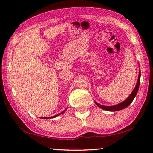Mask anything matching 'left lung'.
<instances>
[{"label":"left lung","mask_w":153,"mask_h":153,"mask_svg":"<svg viewBox=\"0 0 153 153\" xmlns=\"http://www.w3.org/2000/svg\"><path fill=\"white\" fill-rule=\"evenodd\" d=\"M140 75H141L140 70L138 81H137L135 88H134V89L133 90V91L131 93L130 95H129V97L122 102H121V103H120V104H117L116 105H113V106H104V105L98 104V103L94 101L95 104L97 105L98 107H100V108H102V109L107 111H117L122 110V109H123V108L128 107V106L130 105L131 102H132V101L134 99V98H135V97L137 94V92H138V91L140 82Z\"/></svg>","instance_id":"obj_1"}]
</instances>
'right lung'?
Instances as JSON below:
<instances>
[{
	"label": "right lung",
	"mask_w": 153,
	"mask_h": 153,
	"mask_svg": "<svg viewBox=\"0 0 153 153\" xmlns=\"http://www.w3.org/2000/svg\"><path fill=\"white\" fill-rule=\"evenodd\" d=\"M67 110V108L64 111H63V112H61V113H59V114H58V115H55V116H53V117H42V119H51V118H55V117H57V116H59V115H61V114H63V113H65V111ZM42 118V117H41Z\"/></svg>",
	"instance_id": "1"
}]
</instances>
